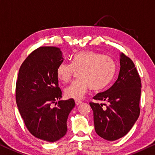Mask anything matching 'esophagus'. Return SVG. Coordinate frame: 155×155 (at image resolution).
I'll return each mask as SVG.
<instances>
[{"label": "esophagus", "instance_id": "1", "mask_svg": "<svg viewBox=\"0 0 155 155\" xmlns=\"http://www.w3.org/2000/svg\"><path fill=\"white\" fill-rule=\"evenodd\" d=\"M81 101L80 100H78V99H75V104H76V105H80L81 104Z\"/></svg>", "mask_w": 155, "mask_h": 155}]
</instances>
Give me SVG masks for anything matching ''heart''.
<instances>
[{"label":"heart","mask_w":155,"mask_h":155,"mask_svg":"<svg viewBox=\"0 0 155 155\" xmlns=\"http://www.w3.org/2000/svg\"><path fill=\"white\" fill-rule=\"evenodd\" d=\"M76 71L80 79L75 81L65 88L68 98L82 99L87 90H104L110 84L115 73L114 61L93 51H82L73 56L72 64L63 62L57 68V77L63 83H68Z\"/></svg>","instance_id":"obj_1"}]
</instances>
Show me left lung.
<instances>
[{
  "label": "left lung",
  "mask_w": 155,
  "mask_h": 155,
  "mask_svg": "<svg viewBox=\"0 0 155 155\" xmlns=\"http://www.w3.org/2000/svg\"><path fill=\"white\" fill-rule=\"evenodd\" d=\"M120 58L118 78L109 89L98 93L93 99L107 103L102 105L91 102L97 134L107 141L125 136L138 119L141 97V78L134 63L124 53Z\"/></svg>",
  "instance_id": "1"
}]
</instances>
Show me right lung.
<instances>
[{"label":"right lung","instance_id":"obj_1","mask_svg":"<svg viewBox=\"0 0 155 155\" xmlns=\"http://www.w3.org/2000/svg\"><path fill=\"white\" fill-rule=\"evenodd\" d=\"M64 61L56 47H41L32 51L19 69L16 100L19 112L29 132L36 138L55 142L68 131V115L74 99L61 100L57 68ZM58 100L57 107L51 104Z\"/></svg>","mask_w":155,"mask_h":155}]
</instances>
